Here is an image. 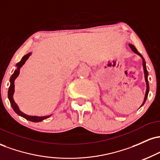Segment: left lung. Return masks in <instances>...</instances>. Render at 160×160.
<instances>
[{
  "mask_svg": "<svg viewBox=\"0 0 160 160\" xmlns=\"http://www.w3.org/2000/svg\"><path fill=\"white\" fill-rule=\"evenodd\" d=\"M129 47L131 48L132 50L134 52L136 53V54L138 55L139 56H141V58H142V63H143V68H144V78H145V82H146V92H145V95H144V102H143L142 104H141V107H142L144 105L145 102H146L147 98H148V93H149V89H150V86H149V83H148V70H147V67H146V62L144 61V58H143V56H141V53L138 52V51L137 50L136 48L135 47V46L132 44H128ZM140 107V108H141Z\"/></svg>",
  "mask_w": 160,
  "mask_h": 160,
  "instance_id": "8db88e82",
  "label": "left lung"
}]
</instances>
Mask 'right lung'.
<instances>
[{"label": "right lung", "instance_id": "add662e5", "mask_svg": "<svg viewBox=\"0 0 160 160\" xmlns=\"http://www.w3.org/2000/svg\"><path fill=\"white\" fill-rule=\"evenodd\" d=\"M32 55V52H29L28 54L25 55L22 57V60L19 62H18L16 64V69L14 71L13 74H12V76L10 77V87H9V90H8V98L10 100V104L12 106V109L13 111L16 112L19 116H21V117H24L26 120L32 121V122H40V121H43V120H46V119L49 118L51 115H48V116H44V117H38V116H30V115H27L25 113H24L23 112H22L20 111L19 106L17 105V104L16 103L15 101L13 99V94L14 92H15V85H14V82H15V80L17 78V77L19 76V71L20 68L22 67V65L25 63V62L27 61L28 58H29V56Z\"/></svg>", "mask_w": 160, "mask_h": 160}]
</instances>
